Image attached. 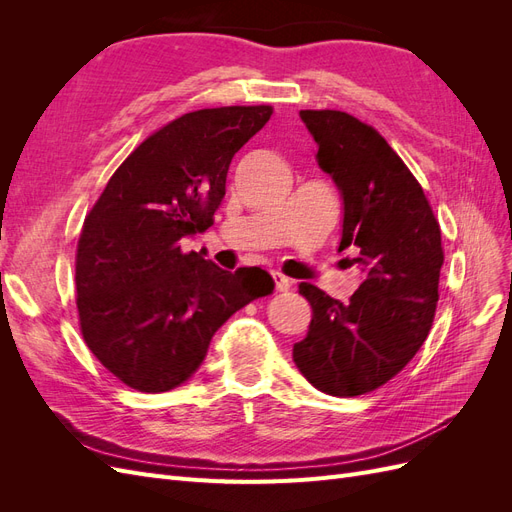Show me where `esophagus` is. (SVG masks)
I'll list each match as a JSON object with an SVG mask.
<instances>
[{"mask_svg": "<svg viewBox=\"0 0 512 512\" xmlns=\"http://www.w3.org/2000/svg\"><path fill=\"white\" fill-rule=\"evenodd\" d=\"M271 277H273V282H275V290H280V292H286V290H290V286H292V280H288L286 275H282L280 271H273V273H271Z\"/></svg>", "mask_w": 512, "mask_h": 512, "instance_id": "1", "label": "esophagus"}]
</instances>
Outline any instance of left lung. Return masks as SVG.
<instances>
[{"instance_id":"8db88e82","label":"left lung","mask_w":512,"mask_h":512,"mask_svg":"<svg viewBox=\"0 0 512 512\" xmlns=\"http://www.w3.org/2000/svg\"><path fill=\"white\" fill-rule=\"evenodd\" d=\"M299 117L342 196L337 250L356 252L350 265L363 282L348 303L299 284L312 322L292 359L318 391L356 397L397 376L429 335L444 262L440 226L421 183L374 128L342 111Z\"/></svg>"}]
</instances>
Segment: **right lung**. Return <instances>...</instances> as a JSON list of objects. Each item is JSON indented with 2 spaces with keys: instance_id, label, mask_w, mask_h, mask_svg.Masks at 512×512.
<instances>
[{
  "instance_id": "add662e5",
  "label": "right lung",
  "mask_w": 512,
  "mask_h": 512,
  "mask_svg": "<svg viewBox=\"0 0 512 512\" xmlns=\"http://www.w3.org/2000/svg\"><path fill=\"white\" fill-rule=\"evenodd\" d=\"M271 106L183 115L138 145L85 218L76 250V307L96 359L123 384L164 393L190 380L211 337L273 290L258 267L230 273L181 239L213 224L235 153Z\"/></svg>"
}]
</instances>
